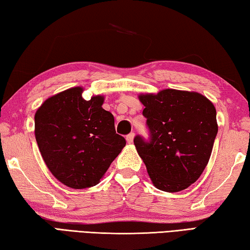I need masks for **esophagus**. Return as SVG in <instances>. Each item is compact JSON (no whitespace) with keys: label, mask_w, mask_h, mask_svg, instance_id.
I'll use <instances>...</instances> for the list:
<instances>
[{"label":"esophagus","mask_w":250,"mask_h":250,"mask_svg":"<svg viewBox=\"0 0 250 250\" xmlns=\"http://www.w3.org/2000/svg\"><path fill=\"white\" fill-rule=\"evenodd\" d=\"M133 139H134V133H129V134L125 137L126 142H128L129 144L133 143Z\"/></svg>","instance_id":"esophagus-1"}]
</instances>
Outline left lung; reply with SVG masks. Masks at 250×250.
Instances as JSON below:
<instances>
[{
    "instance_id": "obj_1",
    "label": "left lung",
    "mask_w": 250,
    "mask_h": 250,
    "mask_svg": "<svg viewBox=\"0 0 250 250\" xmlns=\"http://www.w3.org/2000/svg\"><path fill=\"white\" fill-rule=\"evenodd\" d=\"M149 138L134 145L157 189L177 192L201 176L217 134L216 110L199 93L164 89L140 95Z\"/></svg>"
}]
</instances>
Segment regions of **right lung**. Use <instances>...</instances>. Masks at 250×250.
Wrapping results in <instances>:
<instances>
[{"label":"right lung","mask_w":250,"mask_h":250,"mask_svg":"<svg viewBox=\"0 0 250 250\" xmlns=\"http://www.w3.org/2000/svg\"><path fill=\"white\" fill-rule=\"evenodd\" d=\"M82 87L48 98L35 115V135L49 170L70 188L97 185L125 147L116 133L112 113L104 109L103 96L89 101Z\"/></svg>","instance_id":"obj_1"}]
</instances>
